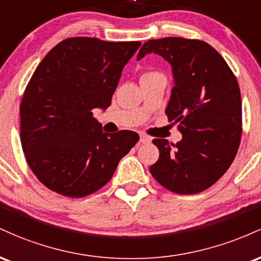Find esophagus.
Returning <instances> with one entry per match:
<instances>
[{
    "label": "esophagus",
    "instance_id": "1",
    "mask_svg": "<svg viewBox=\"0 0 261 261\" xmlns=\"http://www.w3.org/2000/svg\"><path fill=\"white\" fill-rule=\"evenodd\" d=\"M140 142L141 143H148V142H151V139H149L148 136H146V135H141Z\"/></svg>",
    "mask_w": 261,
    "mask_h": 261
}]
</instances>
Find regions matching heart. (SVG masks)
Masks as SVG:
<instances>
[{"label": "heart", "mask_w": 261, "mask_h": 261, "mask_svg": "<svg viewBox=\"0 0 261 261\" xmlns=\"http://www.w3.org/2000/svg\"><path fill=\"white\" fill-rule=\"evenodd\" d=\"M154 74H160V73H158V72H154V71H151V72H146V73H143V74H142V77L154 76ZM142 77H141V79H142Z\"/></svg>", "instance_id": "b5f03b06"}]
</instances>
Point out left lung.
<instances>
[{"mask_svg":"<svg viewBox=\"0 0 261 261\" xmlns=\"http://www.w3.org/2000/svg\"><path fill=\"white\" fill-rule=\"evenodd\" d=\"M154 53L172 66L174 87L166 114L178 122L179 142L154 139L160 158L149 172L180 195L201 193L222 176L238 152L242 99L234 73L211 45L169 37L148 40L137 60Z\"/></svg>","mask_w":261,"mask_h":261,"instance_id":"8db88e82","label":"left lung"}]
</instances>
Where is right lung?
<instances>
[{"label":"right lung","mask_w":261,"mask_h":261,"mask_svg":"<svg viewBox=\"0 0 261 261\" xmlns=\"http://www.w3.org/2000/svg\"><path fill=\"white\" fill-rule=\"evenodd\" d=\"M140 41L76 37L41 60L20 101V142L39 181L67 197L103 188L139 141L134 131L106 134L93 110H106Z\"/></svg>","instance_id":"1"}]
</instances>
